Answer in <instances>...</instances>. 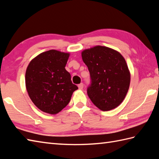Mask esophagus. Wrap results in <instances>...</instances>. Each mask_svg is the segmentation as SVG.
<instances>
[{
  "label": "esophagus",
  "mask_w": 159,
  "mask_h": 159,
  "mask_svg": "<svg viewBox=\"0 0 159 159\" xmlns=\"http://www.w3.org/2000/svg\"><path fill=\"white\" fill-rule=\"evenodd\" d=\"M83 86H84L83 83H80L79 85H78V87H79V89H83Z\"/></svg>",
  "instance_id": "esophagus-1"
}]
</instances>
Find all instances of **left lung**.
I'll return each instance as SVG.
<instances>
[{
    "label": "left lung",
    "instance_id": "obj_1",
    "mask_svg": "<svg viewBox=\"0 0 159 159\" xmlns=\"http://www.w3.org/2000/svg\"><path fill=\"white\" fill-rule=\"evenodd\" d=\"M82 58L90 74L87 95L94 105L104 111L119 106L126 97L130 81L122 55L108 47L97 46L83 51Z\"/></svg>",
    "mask_w": 159,
    "mask_h": 159
}]
</instances>
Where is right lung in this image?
Instances as JSON below:
<instances>
[{"mask_svg": "<svg viewBox=\"0 0 159 159\" xmlns=\"http://www.w3.org/2000/svg\"><path fill=\"white\" fill-rule=\"evenodd\" d=\"M69 55L50 50L39 54L29 64L25 74L26 90L32 102L43 112H60L78 89L65 69Z\"/></svg>", "mask_w": 159, "mask_h": 159, "instance_id": "right-lung-1", "label": "right lung"}]
</instances>
